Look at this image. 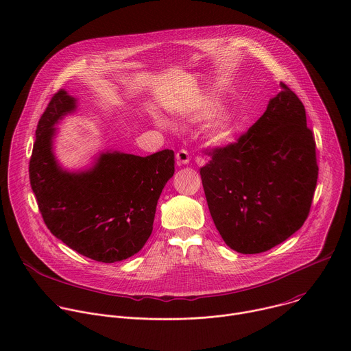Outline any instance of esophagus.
<instances>
[{
	"label": "esophagus",
	"mask_w": 351,
	"mask_h": 351,
	"mask_svg": "<svg viewBox=\"0 0 351 351\" xmlns=\"http://www.w3.org/2000/svg\"><path fill=\"white\" fill-rule=\"evenodd\" d=\"M189 161H190V156L187 153V149L180 148L179 152L176 153V162H178V165H186V164H189Z\"/></svg>",
	"instance_id": "34e87169"
}]
</instances>
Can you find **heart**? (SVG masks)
Here are the masks:
<instances>
[{"label":"heart","instance_id":"b5f03b06","mask_svg":"<svg viewBox=\"0 0 351 351\" xmlns=\"http://www.w3.org/2000/svg\"><path fill=\"white\" fill-rule=\"evenodd\" d=\"M214 111H215V107H214V106H207V107L202 111V115L210 117ZM234 133H236V123H234V121L232 119V117H229V115H225V117H221L219 119H217V121L213 123L211 130H210L211 138H213L215 143H222V144L232 141Z\"/></svg>","mask_w":351,"mask_h":351}]
</instances>
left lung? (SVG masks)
Masks as SVG:
<instances>
[{
  "label": "left lung",
  "mask_w": 351,
  "mask_h": 351,
  "mask_svg": "<svg viewBox=\"0 0 351 351\" xmlns=\"http://www.w3.org/2000/svg\"><path fill=\"white\" fill-rule=\"evenodd\" d=\"M206 154L199 175L208 208L232 250L264 253L303 226L318 179L315 138L286 83L252 128Z\"/></svg>",
  "instance_id": "obj_1"
}]
</instances>
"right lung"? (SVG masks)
Returning a JSON list of instances; mask_svg holds the SVG:
<instances>
[{"label":"right lung","mask_w":351,"mask_h":351,"mask_svg":"<svg viewBox=\"0 0 351 351\" xmlns=\"http://www.w3.org/2000/svg\"><path fill=\"white\" fill-rule=\"evenodd\" d=\"M75 107V98L60 90L40 117L29 161L32 190L56 237L94 261H122L138 253L153 232L158 198L175 172V153H107L87 172H65L51 152L53 126Z\"/></svg>","instance_id":"obj_1"}]
</instances>
